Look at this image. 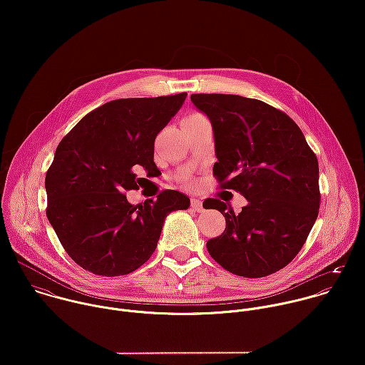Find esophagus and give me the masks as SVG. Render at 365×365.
Here are the masks:
<instances>
[{"label": "esophagus", "instance_id": "1", "mask_svg": "<svg viewBox=\"0 0 365 365\" xmlns=\"http://www.w3.org/2000/svg\"><path fill=\"white\" fill-rule=\"evenodd\" d=\"M190 206H192V210L195 211V212H202L203 211V203H202V200L200 199H192L190 200Z\"/></svg>", "mask_w": 365, "mask_h": 365}]
</instances>
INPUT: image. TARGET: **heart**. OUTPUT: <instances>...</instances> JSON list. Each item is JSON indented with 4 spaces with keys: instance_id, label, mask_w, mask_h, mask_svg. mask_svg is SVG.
Here are the masks:
<instances>
[{
    "instance_id": "1",
    "label": "heart",
    "mask_w": 365,
    "mask_h": 365,
    "mask_svg": "<svg viewBox=\"0 0 365 365\" xmlns=\"http://www.w3.org/2000/svg\"><path fill=\"white\" fill-rule=\"evenodd\" d=\"M193 115H197V114H193Z\"/></svg>"
}]
</instances>
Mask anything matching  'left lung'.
Masks as SVG:
<instances>
[{
  "label": "left lung",
  "instance_id": "obj_1",
  "mask_svg": "<svg viewBox=\"0 0 365 365\" xmlns=\"http://www.w3.org/2000/svg\"><path fill=\"white\" fill-rule=\"evenodd\" d=\"M210 118L221 189L248 203L235 214L210 197L205 207L224 217V232L206 242L215 262L232 274L257 279L286 267L302 250L321 205L319 166L302 130L269 103L228 93H192Z\"/></svg>",
  "mask_w": 365,
  "mask_h": 365
}]
</instances>
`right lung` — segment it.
<instances>
[{"mask_svg":"<svg viewBox=\"0 0 365 365\" xmlns=\"http://www.w3.org/2000/svg\"><path fill=\"white\" fill-rule=\"evenodd\" d=\"M186 92L110 101L86 114L59 143L46 173V215L65 251L96 276H124L158 247L163 222L190 200L178 190L131 205L124 192L155 168L154 140L183 106Z\"/></svg>","mask_w":365,"mask_h":365,"instance_id":"1","label":"right lung"}]
</instances>
